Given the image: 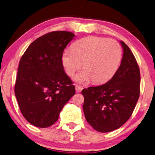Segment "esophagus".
Listing matches in <instances>:
<instances>
[{"mask_svg": "<svg viewBox=\"0 0 155 155\" xmlns=\"http://www.w3.org/2000/svg\"><path fill=\"white\" fill-rule=\"evenodd\" d=\"M82 89H83V87H82L81 86H80V85H75V91H76L77 92L81 91Z\"/></svg>", "mask_w": 155, "mask_h": 155, "instance_id": "esophagus-1", "label": "esophagus"}]
</instances>
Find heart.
<instances>
[{
  "mask_svg": "<svg viewBox=\"0 0 155 155\" xmlns=\"http://www.w3.org/2000/svg\"><path fill=\"white\" fill-rule=\"evenodd\" d=\"M121 48L113 39L89 36L79 40L72 50L66 49L61 56V62L69 75L79 70L83 63L84 70L74 77L78 82L104 83L111 78L119 66Z\"/></svg>",
  "mask_w": 155,
  "mask_h": 155,
  "instance_id": "obj_1",
  "label": "heart"
}]
</instances>
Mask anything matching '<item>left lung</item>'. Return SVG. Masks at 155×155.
Listing matches in <instances>:
<instances>
[{"mask_svg":"<svg viewBox=\"0 0 155 155\" xmlns=\"http://www.w3.org/2000/svg\"><path fill=\"white\" fill-rule=\"evenodd\" d=\"M123 48L118 70L106 84L89 87L81 91L86 121L99 132L107 133L121 127L135 107L140 95V70L137 60L127 44Z\"/></svg>","mask_w":155,"mask_h":155,"instance_id":"left-lung-1","label":"left lung"}]
</instances>
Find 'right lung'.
<instances>
[{
	"label": "right lung",
	"mask_w": 155,
	"mask_h": 155,
	"mask_svg": "<svg viewBox=\"0 0 155 155\" xmlns=\"http://www.w3.org/2000/svg\"><path fill=\"white\" fill-rule=\"evenodd\" d=\"M74 37L67 31L49 32L34 40L22 55L15 93L20 111L30 124L40 128L52 125L75 94L61 62L65 48Z\"/></svg>",
	"instance_id": "right-lung-1"
}]
</instances>
